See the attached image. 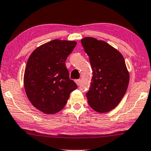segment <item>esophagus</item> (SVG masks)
Wrapping results in <instances>:
<instances>
[{"mask_svg": "<svg viewBox=\"0 0 151 151\" xmlns=\"http://www.w3.org/2000/svg\"><path fill=\"white\" fill-rule=\"evenodd\" d=\"M75 82H76V84H77V86H80V85H81V80H76Z\"/></svg>", "mask_w": 151, "mask_h": 151, "instance_id": "obj_1", "label": "esophagus"}]
</instances>
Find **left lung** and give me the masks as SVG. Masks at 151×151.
<instances>
[{
  "instance_id": "8db88e82",
  "label": "left lung",
  "mask_w": 151,
  "mask_h": 151,
  "mask_svg": "<svg viewBox=\"0 0 151 151\" xmlns=\"http://www.w3.org/2000/svg\"><path fill=\"white\" fill-rule=\"evenodd\" d=\"M81 43L93 70L90 88L86 93L88 104L97 112H108L119 104L128 88L129 73L124 58L104 41L87 37Z\"/></svg>"
}]
</instances>
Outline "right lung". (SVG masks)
Masks as SVG:
<instances>
[{"label":"right lung","mask_w":151,"mask_h":151,"mask_svg":"<svg viewBox=\"0 0 151 151\" xmlns=\"http://www.w3.org/2000/svg\"><path fill=\"white\" fill-rule=\"evenodd\" d=\"M77 42L54 40L40 46L28 58L24 87L32 104L44 114H54L65 107L77 85L69 79L65 61Z\"/></svg>","instance_id":"obj_1"}]
</instances>
